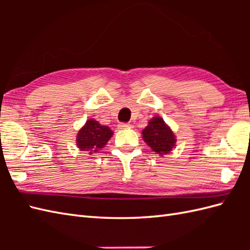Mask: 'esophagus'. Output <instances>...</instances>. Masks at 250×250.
<instances>
[{"label":"esophagus","instance_id":"1","mask_svg":"<svg viewBox=\"0 0 250 250\" xmlns=\"http://www.w3.org/2000/svg\"><path fill=\"white\" fill-rule=\"evenodd\" d=\"M118 128L119 129H129V128H131V125L130 124H119Z\"/></svg>","mask_w":250,"mask_h":250}]
</instances>
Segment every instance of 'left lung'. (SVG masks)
Returning a JSON list of instances; mask_svg holds the SVG:
<instances>
[{
  "label": "left lung",
  "mask_w": 250,
  "mask_h": 250,
  "mask_svg": "<svg viewBox=\"0 0 250 250\" xmlns=\"http://www.w3.org/2000/svg\"><path fill=\"white\" fill-rule=\"evenodd\" d=\"M143 140L157 155H167L175 147L176 139L171 128L161 117H153L143 130Z\"/></svg>",
  "instance_id": "obj_1"
}]
</instances>
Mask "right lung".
<instances>
[{"instance_id": "right-lung-1", "label": "right lung", "mask_w": 250, "mask_h": 250, "mask_svg": "<svg viewBox=\"0 0 250 250\" xmlns=\"http://www.w3.org/2000/svg\"><path fill=\"white\" fill-rule=\"evenodd\" d=\"M113 134L114 132L109 126L102 125L94 119H89L78 131L76 145L82 151L89 152V155H91L103 148Z\"/></svg>"}]
</instances>
